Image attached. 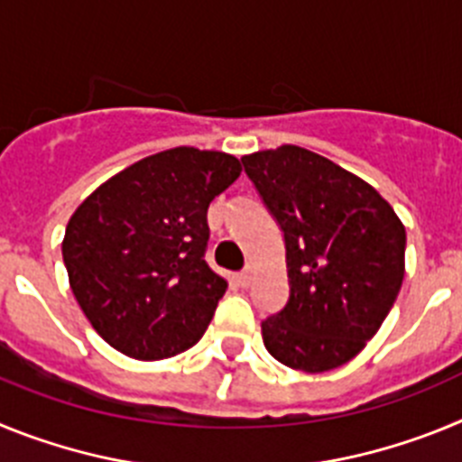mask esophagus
Returning a JSON list of instances; mask_svg holds the SVG:
<instances>
[{"label": "esophagus", "mask_w": 462, "mask_h": 462, "mask_svg": "<svg viewBox=\"0 0 462 462\" xmlns=\"http://www.w3.org/2000/svg\"><path fill=\"white\" fill-rule=\"evenodd\" d=\"M236 282H238V287L247 289V287H250V273H247V271L238 273V275H236Z\"/></svg>", "instance_id": "esophagus-1"}]
</instances>
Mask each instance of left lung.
<instances>
[{
	"instance_id": "8db88e82",
	"label": "left lung",
	"mask_w": 462,
	"mask_h": 462,
	"mask_svg": "<svg viewBox=\"0 0 462 462\" xmlns=\"http://www.w3.org/2000/svg\"><path fill=\"white\" fill-rule=\"evenodd\" d=\"M287 250L289 298L261 321L293 370L326 373L374 336L405 277V226L361 178L298 145L240 159Z\"/></svg>"
}]
</instances>
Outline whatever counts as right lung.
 Masks as SVG:
<instances>
[{
  "mask_svg": "<svg viewBox=\"0 0 462 462\" xmlns=\"http://www.w3.org/2000/svg\"><path fill=\"white\" fill-rule=\"evenodd\" d=\"M226 152L152 154L85 199L62 243L71 291L117 352L157 361L201 340L226 282L206 261L208 206L234 185Z\"/></svg>",
  "mask_w": 462,
  "mask_h": 462,
  "instance_id": "add662e5",
  "label": "right lung"
}]
</instances>
